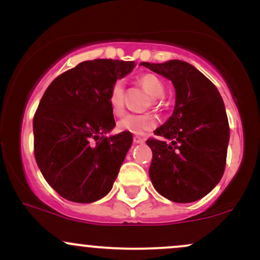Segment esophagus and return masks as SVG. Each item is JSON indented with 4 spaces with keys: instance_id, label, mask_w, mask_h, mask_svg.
<instances>
[{
    "instance_id": "1",
    "label": "esophagus",
    "mask_w": 260,
    "mask_h": 260,
    "mask_svg": "<svg viewBox=\"0 0 260 260\" xmlns=\"http://www.w3.org/2000/svg\"><path fill=\"white\" fill-rule=\"evenodd\" d=\"M133 142H135L136 144H142V143H144V138H142V137H138V136H135L133 137Z\"/></svg>"
}]
</instances>
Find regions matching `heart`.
Returning a JSON list of instances; mask_svg holds the SVG:
<instances>
[{"label": "heart", "instance_id": "b5f03b06", "mask_svg": "<svg viewBox=\"0 0 260 260\" xmlns=\"http://www.w3.org/2000/svg\"><path fill=\"white\" fill-rule=\"evenodd\" d=\"M142 86L153 99H161L164 95V85L156 76L147 74L141 78ZM108 106L116 115L123 111V82L117 80L112 84L108 92ZM155 127V119L150 115H135L128 113L117 122V128L122 132H129L133 135H143L147 131Z\"/></svg>", "mask_w": 260, "mask_h": 260}]
</instances>
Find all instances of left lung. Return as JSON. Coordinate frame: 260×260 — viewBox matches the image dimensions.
<instances>
[{
    "instance_id": "1",
    "label": "left lung",
    "mask_w": 260,
    "mask_h": 260,
    "mask_svg": "<svg viewBox=\"0 0 260 260\" xmlns=\"http://www.w3.org/2000/svg\"><path fill=\"white\" fill-rule=\"evenodd\" d=\"M173 82L175 107L147 141L153 159L149 178L161 196L187 204L206 196L226 167L230 125L217 87L182 60L141 62Z\"/></svg>"
}]
</instances>
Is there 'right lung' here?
<instances>
[{
	"label": "right lung",
	"mask_w": 260,
	"mask_h": 260,
	"mask_svg": "<svg viewBox=\"0 0 260 260\" xmlns=\"http://www.w3.org/2000/svg\"><path fill=\"white\" fill-rule=\"evenodd\" d=\"M135 67V61L112 59L82 61L45 90L33 119L34 156L64 199L91 204L112 189L133 137L107 136L116 125L108 92Z\"/></svg>",
	"instance_id": "right-lung-1"
}]
</instances>
